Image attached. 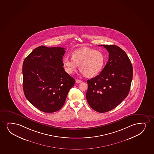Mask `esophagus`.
I'll use <instances>...</instances> for the list:
<instances>
[{"mask_svg":"<svg viewBox=\"0 0 154 154\" xmlns=\"http://www.w3.org/2000/svg\"><path fill=\"white\" fill-rule=\"evenodd\" d=\"M76 82L77 83H81V82H82V80H79V79H76Z\"/></svg>","mask_w":154,"mask_h":154,"instance_id":"34e87169","label":"esophagus"}]
</instances>
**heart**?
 <instances>
[{"label":"heart","instance_id":"obj_1","mask_svg":"<svg viewBox=\"0 0 154 154\" xmlns=\"http://www.w3.org/2000/svg\"><path fill=\"white\" fill-rule=\"evenodd\" d=\"M72 58L65 57L63 64L68 74H72L80 65V70L87 77L98 75L104 67L106 58L102 52L93 49H80L74 51Z\"/></svg>","mask_w":154,"mask_h":154}]
</instances>
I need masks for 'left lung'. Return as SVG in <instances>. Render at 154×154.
Returning a JSON list of instances; mask_svg holds the SVG:
<instances>
[{
  "instance_id": "1",
  "label": "left lung",
  "mask_w": 154,
  "mask_h": 154,
  "mask_svg": "<svg viewBox=\"0 0 154 154\" xmlns=\"http://www.w3.org/2000/svg\"><path fill=\"white\" fill-rule=\"evenodd\" d=\"M109 60L98 76L88 79L86 98L97 112L112 110L124 100L130 91L133 67L126 53L115 45H103Z\"/></svg>"
}]
</instances>
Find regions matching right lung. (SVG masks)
<instances>
[{
	"label": "right lung",
	"mask_w": 154,
	"mask_h": 154,
	"mask_svg": "<svg viewBox=\"0 0 154 154\" xmlns=\"http://www.w3.org/2000/svg\"><path fill=\"white\" fill-rule=\"evenodd\" d=\"M65 49L38 46L24 59L22 66L24 95L42 112L53 113L60 109L75 82L63 67Z\"/></svg>",
	"instance_id": "add662e5"
}]
</instances>
